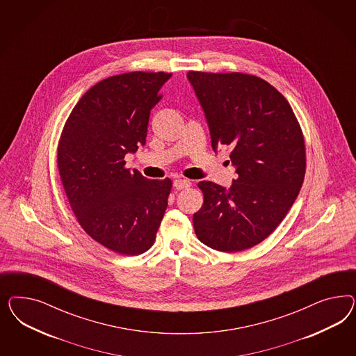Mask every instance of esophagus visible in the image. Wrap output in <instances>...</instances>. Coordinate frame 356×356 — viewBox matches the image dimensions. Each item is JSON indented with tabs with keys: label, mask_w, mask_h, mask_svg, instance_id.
I'll return each mask as SVG.
<instances>
[{
	"label": "esophagus",
	"mask_w": 356,
	"mask_h": 356,
	"mask_svg": "<svg viewBox=\"0 0 356 356\" xmlns=\"http://www.w3.org/2000/svg\"><path fill=\"white\" fill-rule=\"evenodd\" d=\"M191 181L189 180H185V179H177L173 181V186L177 189V191H181V189H186L191 186Z\"/></svg>",
	"instance_id": "1"
}]
</instances>
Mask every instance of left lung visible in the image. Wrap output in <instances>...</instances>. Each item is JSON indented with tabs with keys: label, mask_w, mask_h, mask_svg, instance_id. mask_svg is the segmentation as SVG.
<instances>
[{
	"label": "left lung",
	"mask_w": 356,
	"mask_h": 356,
	"mask_svg": "<svg viewBox=\"0 0 356 356\" xmlns=\"http://www.w3.org/2000/svg\"><path fill=\"white\" fill-rule=\"evenodd\" d=\"M204 108L211 146L231 149L237 177L231 188L201 181L204 205L195 235L219 252H241L280 226L300 192L305 145L287 99L259 76L189 72Z\"/></svg>",
	"instance_id": "left-lung-1"
}]
</instances>
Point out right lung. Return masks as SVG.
<instances>
[{"label":"right lung","mask_w":356,"mask_h":356,"mask_svg":"<svg viewBox=\"0 0 356 356\" xmlns=\"http://www.w3.org/2000/svg\"><path fill=\"white\" fill-rule=\"evenodd\" d=\"M171 73L109 76L79 99L57 146L65 194L87 235L120 254L152 247L172 181L150 180L125 167V155L145 146L150 111Z\"/></svg>","instance_id":"add662e5"}]
</instances>
